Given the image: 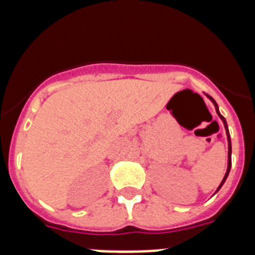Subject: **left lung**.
Wrapping results in <instances>:
<instances>
[{
	"label": "left lung",
	"instance_id": "8db88e82",
	"mask_svg": "<svg viewBox=\"0 0 255 255\" xmlns=\"http://www.w3.org/2000/svg\"><path fill=\"white\" fill-rule=\"evenodd\" d=\"M207 97H208L209 100H211L212 102H213V105H215V107H216V112H217V115H218V116H220V119H221V120L224 121L225 129H226V132H227V141H229V164H227V171H226V175H225L224 180H222V182H221V185L218 186V189H217V190H220V189H221V186L224 185V182L226 181L227 176H229L230 168H231V140H230V134H229V129H227V123H226V120H225V117L222 116V115L220 114V111H218V106H217V103H216V101L213 100V98H212L211 96H208V94H207Z\"/></svg>",
	"mask_w": 255,
	"mask_h": 255
}]
</instances>
